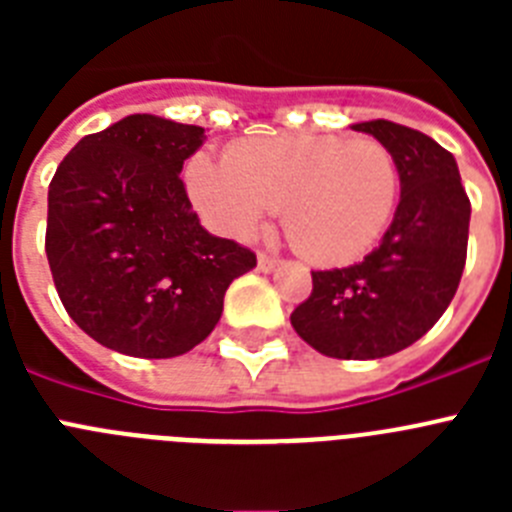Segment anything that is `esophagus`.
<instances>
[{"label": "esophagus", "mask_w": 512, "mask_h": 512, "mask_svg": "<svg viewBox=\"0 0 512 512\" xmlns=\"http://www.w3.org/2000/svg\"><path fill=\"white\" fill-rule=\"evenodd\" d=\"M279 264H282V261H279L277 256H271V253H259V269L266 271V274L277 269Z\"/></svg>", "instance_id": "obj_1"}]
</instances>
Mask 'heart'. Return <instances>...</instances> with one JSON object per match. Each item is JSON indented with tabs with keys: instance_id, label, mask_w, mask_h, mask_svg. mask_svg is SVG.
Instances as JSON below:
<instances>
[{
	"instance_id": "b5f03b06",
	"label": "heart",
	"mask_w": 512,
	"mask_h": 512,
	"mask_svg": "<svg viewBox=\"0 0 512 512\" xmlns=\"http://www.w3.org/2000/svg\"><path fill=\"white\" fill-rule=\"evenodd\" d=\"M189 197L223 233L246 238L282 207L289 243L307 261L341 266L374 248L400 197L397 161L372 138L287 135L235 143L225 161L194 156Z\"/></svg>"
}]
</instances>
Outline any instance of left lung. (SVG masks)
Returning <instances> with one entry per match:
<instances>
[{
  "instance_id": "1",
  "label": "left lung",
  "mask_w": 512,
  "mask_h": 512,
  "mask_svg": "<svg viewBox=\"0 0 512 512\" xmlns=\"http://www.w3.org/2000/svg\"><path fill=\"white\" fill-rule=\"evenodd\" d=\"M395 156L400 202L382 243L346 269L312 271V295L292 328L330 359H382L438 323L467 261L472 205L456 158L433 138L390 120L356 122Z\"/></svg>"
}]
</instances>
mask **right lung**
I'll list each match as a JSON object with an SVG mask.
<instances>
[{"instance_id": "right-lung-1", "label": "right lung", "mask_w": 512, "mask_h": 512, "mask_svg": "<svg viewBox=\"0 0 512 512\" xmlns=\"http://www.w3.org/2000/svg\"><path fill=\"white\" fill-rule=\"evenodd\" d=\"M205 128L128 115L81 138L48 187L45 253L58 297L117 354L171 359L215 330L230 282L256 266L192 210L182 166Z\"/></svg>"}]
</instances>
